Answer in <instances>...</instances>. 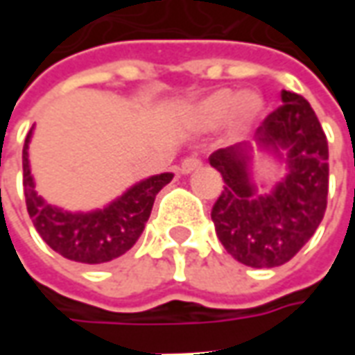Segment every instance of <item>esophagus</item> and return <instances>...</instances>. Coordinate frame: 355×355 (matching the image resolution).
<instances>
[{"mask_svg":"<svg viewBox=\"0 0 355 355\" xmlns=\"http://www.w3.org/2000/svg\"><path fill=\"white\" fill-rule=\"evenodd\" d=\"M201 167V162L198 157H186L184 162L180 163V173L182 175H190L193 171H198Z\"/></svg>","mask_w":355,"mask_h":355,"instance_id":"obj_1","label":"esophagus"}]
</instances>
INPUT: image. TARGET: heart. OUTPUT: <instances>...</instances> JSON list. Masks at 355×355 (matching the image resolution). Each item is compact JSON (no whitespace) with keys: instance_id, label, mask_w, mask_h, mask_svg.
I'll use <instances>...</instances> for the list:
<instances>
[{"instance_id":"heart-1","label":"heart","mask_w":355,"mask_h":355,"mask_svg":"<svg viewBox=\"0 0 355 355\" xmlns=\"http://www.w3.org/2000/svg\"><path fill=\"white\" fill-rule=\"evenodd\" d=\"M262 98L257 93H234L230 89H220L207 94L186 112V119L198 131H215L230 119L234 127H247L259 117Z\"/></svg>"}]
</instances>
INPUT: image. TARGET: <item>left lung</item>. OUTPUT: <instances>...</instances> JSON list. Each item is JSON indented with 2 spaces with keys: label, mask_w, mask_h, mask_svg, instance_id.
<instances>
[{
  "label": "left lung",
  "mask_w": 355,
  "mask_h": 355,
  "mask_svg": "<svg viewBox=\"0 0 355 355\" xmlns=\"http://www.w3.org/2000/svg\"><path fill=\"white\" fill-rule=\"evenodd\" d=\"M282 102L254 132L257 148L287 165V175L270 192L259 193L251 180L249 142L220 148L209 157L224 180L211 211L216 236L236 261L251 268L289 262L327 209V137L304 96L282 91Z\"/></svg>",
  "instance_id": "8db88e82"
}]
</instances>
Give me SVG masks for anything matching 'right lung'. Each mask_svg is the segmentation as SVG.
I'll list each match as a JSON object with an SVG mask.
<instances>
[{"label": "right lung", "mask_w": 355, "mask_h": 355, "mask_svg": "<svg viewBox=\"0 0 355 355\" xmlns=\"http://www.w3.org/2000/svg\"><path fill=\"white\" fill-rule=\"evenodd\" d=\"M30 139L32 131L28 132L22 148V186L28 215L43 241L64 259L81 264H102L127 253L140 238L154 207L155 196L173 180V173H162L131 186L121 198L104 209L68 213L45 203L35 192L28 159Z\"/></svg>", "instance_id": "1"}]
</instances>
